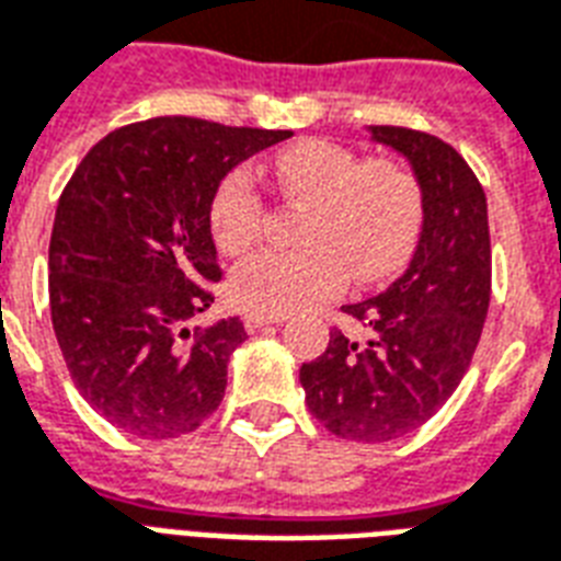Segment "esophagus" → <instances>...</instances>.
<instances>
[{"label": "esophagus", "instance_id": "1", "mask_svg": "<svg viewBox=\"0 0 561 561\" xmlns=\"http://www.w3.org/2000/svg\"><path fill=\"white\" fill-rule=\"evenodd\" d=\"M280 321H284V316H266V312H245L242 316L245 330H260L266 328V324H280Z\"/></svg>", "mask_w": 561, "mask_h": 561}]
</instances>
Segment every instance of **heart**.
Listing matches in <instances>:
<instances>
[{
    "label": "heart",
    "instance_id": "b5f03b06",
    "mask_svg": "<svg viewBox=\"0 0 561 561\" xmlns=\"http://www.w3.org/2000/svg\"><path fill=\"white\" fill-rule=\"evenodd\" d=\"M280 193L310 213L301 225L307 249H260L233 268L231 301L242 310L286 316L328 301L351 277L380 284L410 260L421 233L424 198L410 169L363 160L345 146L298 142L272 163ZM263 228V195L245 169L225 178L210 202L216 249L237 257Z\"/></svg>",
    "mask_w": 561,
    "mask_h": 561
}]
</instances>
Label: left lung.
Returning <instances> with one entry per match:
<instances>
[{"mask_svg": "<svg viewBox=\"0 0 561 561\" xmlns=\"http://www.w3.org/2000/svg\"><path fill=\"white\" fill-rule=\"evenodd\" d=\"M368 134L410 160L424 198L419 245L386 293L342 307L366 340L333 328L298 377L333 436L392 442L433 419L466 377L489 312L492 242L483 186L454 146L398 125Z\"/></svg>", "mask_w": 561, "mask_h": 561, "instance_id": "obj_1", "label": "left lung"}]
</instances>
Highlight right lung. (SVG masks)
I'll list each match as a JSON object with an SVG mask.
<instances>
[{
    "label": "right lung",
    "instance_id": "add662e5",
    "mask_svg": "<svg viewBox=\"0 0 561 561\" xmlns=\"http://www.w3.org/2000/svg\"><path fill=\"white\" fill-rule=\"evenodd\" d=\"M293 131L158 116L99 140L60 193L49 242L51 328L84 401L142 438L216 412L242 321L186 328L219 280L216 186Z\"/></svg>",
    "mask_w": 561,
    "mask_h": 561
}]
</instances>
